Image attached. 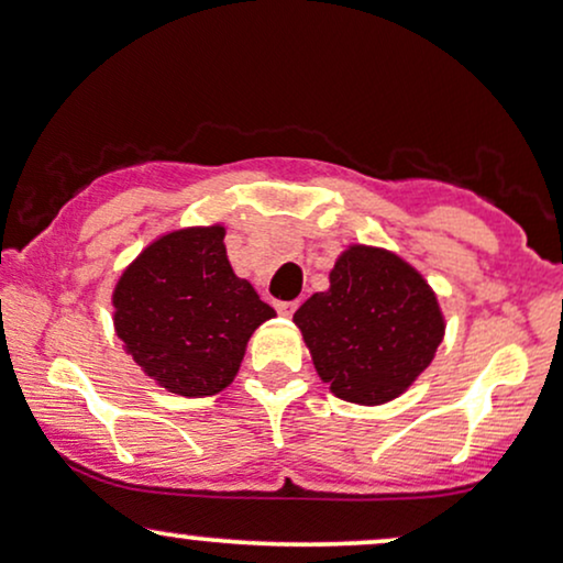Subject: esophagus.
Masks as SVG:
<instances>
[{
  "instance_id": "34e87169",
  "label": "esophagus",
  "mask_w": 563,
  "mask_h": 563,
  "mask_svg": "<svg viewBox=\"0 0 563 563\" xmlns=\"http://www.w3.org/2000/svg\"><path fill=\"white\" fill-rule=\"evenodd\" d=\"M274 308H276V313H279V316H292L295 313V310H297V300H276L274 302Z\"/></svg>"
}]
</instances>
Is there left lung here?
Returning a JSON list of instances; mask_svg holds the SVG:
<instances>
[{"label":"left lung","mask_w":563,"mask_h":563,"mask_svg":"<svg viewBox=\"0 0 563 563\" xmlns=\"http://www.w3.org/2000/svg\"><path fill=\"white\" fill-rule=\"evenodd\" d=\"M329 279L295 313L318 376L355 405L399 397L443 339L435 295L399 255L365 245L346 250Z\"/></svg>","instance_id":"1"}]
</instances>
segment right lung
Wrapping results in <instances>:
<instances>
[{
  "instance_id": "add662e5",
  "label": "right lung",
  "mask_w": 563,
  "mask_h": 563,
  "mask_svg": "<svg viewBox=\"0 0 563 563\" xmlns=\"http://www.w3.org/2000/svg\"><path fill=\"white\" fill-rule=\"evenodd\" d=\"M114 329L137 365L183 397H211L238 376L250 334L274 318L227 261L224 227L151 242L114 289Z\"/></svg>"
}]
</instances>
